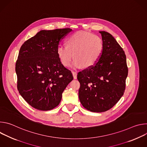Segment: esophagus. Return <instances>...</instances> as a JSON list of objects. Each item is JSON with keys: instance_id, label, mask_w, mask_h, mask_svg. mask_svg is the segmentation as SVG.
<instances>
[{"instance_id": "34e87169", "label": "esophagus", "mask_w": 147, "mask_h": 147, "mask_svg": "<svg viewBox=\"0 0 147 147\" xmlns=\"http://www.w3.org/2000/svg\"><path fill=\"white\" fill-rule=\"evenodd\" d=\"M72 74H73V78H74V79H76V78H77V72L72 71Z\"/></svg>"}]
</instances>
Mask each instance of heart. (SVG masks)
Wrapping results in <instances>:
<instances>
[{"label": "heart", "instance_id": "b5f03b06", "mask_svg": "<svg viewBox=\"0 0 147 147\" xmlns=\"http://www.w3.org/2000/svg\"><path fill=\"white\" fill-rule=\"evenodd\" d=\"M67 46L60 45L57 49V55L65 66H70L75 69L90 67L99 59L102 51L103 43L100 38L86 31H78L69 36Z\"/></svg>", "mask_w": 147, "mask_h": 147}]
</instances>
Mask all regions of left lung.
Listing matches in <instances>:
<instances>
[{
    "label": "left lung",
    "instance_id": "1",
    "mask_svg": "<svg viewBox=\"0 0 147 147\" xmlns=\"http://www.w3.org/2000/svg\"><path fill=\"white\" fill-rule=\"evenodd\" d=\"M102 51L96 63L80 71L78 96L82 105L92 112H103L113 108L123 95L128 75L126 56L114 37L99 31Z\"/></svg>",
    "mask_w": 147,
    "mask_h": 147
}]
</instances>
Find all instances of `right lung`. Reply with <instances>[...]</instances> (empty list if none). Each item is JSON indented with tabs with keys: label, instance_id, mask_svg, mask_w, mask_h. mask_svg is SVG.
<instances>
[{
	"label": "right lung",
	"instance_id": "add662e5",
	"mask_svg": "<svg viewBox=\"0 0 147 147\" xmlns=\"http://www.w3.org/2000/svg\"><path fill=\"white\" fill-rule=\"evenodd\" d=\"M71 31L42 30L20 48L16 63L17 90L35 109L47 111L56 108L73 79L57 53L60 42Z\"/></svg>",
	"mask_w": 147,
	"mask_h": 147
}]
</instances>
